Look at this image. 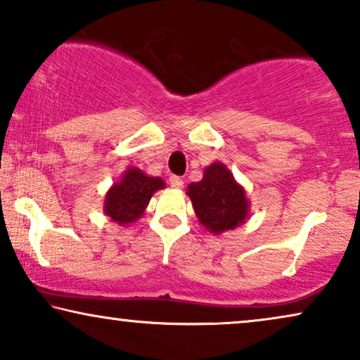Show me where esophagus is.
<instances>
[{
	"mask_svg": "<svg viewBox=\"0 0 360 360\" xmlns=\"http://www.w3.org/2000/svg\"><path fill=\"white\" fill-rule=\"evenodd\" d=\"M169 181H170V185L174 186V188H181V186H184V179H181V176H179V175H172Z\"/></svg>",
	"mask_w": 360,
	"mask_h": 360,
	"instance_id": "obj_1",
	"label": "esophagus"
}]
</instances>
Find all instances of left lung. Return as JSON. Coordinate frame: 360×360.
<instances>
[{
  "label": "left lung",
  "mask_w": 360,
  "mask_h": 360,
  "mask_svg": "<svg viewBox=\"0 0 360 360\" xmlns=\"http://www.w3.org/2000/svg\"><path fill=\"white\" fill-rule=\"evenodd\" d=\"M186 195L200 223L213 234L238 228L249 216L245 190L221 162L206 167L203 180L190 184Z\"/></svg>",
  "instance_id": "8db88e82"
}]
</instances>
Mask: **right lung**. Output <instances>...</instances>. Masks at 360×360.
Listing matches in <instances>:
<instances>
[{
    "instance_id": "right-lung-1",
    "label": "right lung",
    "mask_w": 360,
    "mask_h": 360,
    "mask_svg": "<svg viewBox=\"0 0 360 360\" xmlns=\"http://www.w3.org/2000/svg\"><path fill=\"white\" fill-rule=\"evenodd\" d=\"M160 188H165L164 180L131 167L122 179L108 190L103 211L120 226L134 223L144 214L152 195Z\"/></svg>"
}]
</instances>
